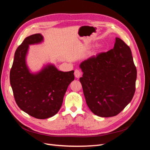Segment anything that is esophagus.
Listing matches in <instances>:
<instances>
[{
    "instance_id": "1",
    "label": "esophagus",
    "mask_w": 150,
    "mask_h": 150,
    "mask_svg": "<svg viewBox=\"0 0 150 150\" xmlns=\"http://www.w3.org/2000/svg\"><path fill=\"white\" fill-rule=\"evenodd\" d=\"M81 74H82V73H81V71L79 70V69H76L74 71V76H75L76 78H79V77L81 76Z\"/></svg>"
}]
</instances>
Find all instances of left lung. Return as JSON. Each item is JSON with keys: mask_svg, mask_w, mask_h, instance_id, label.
I'll use <instances>...</instances> for the list:
<instances>
[{"mask_svg": "<svg viewBox=\"0 0 150 150\" xmlns=\"http://www.w3.org/2000/svg\"><path fill=\"white\" fill-rule=\"evenodd\" d=\"M80 67L86 101L94 115L116 116L132 100L137 68L129 47L121 39L116 38L113 49L88 58Z\"/></svg>", "mask_w": 150, "mask_h": 150, "instance_id": "left-lung-1", "label": "left lung"}]
</instances>
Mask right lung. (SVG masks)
Instances as JSON below:
<instances>
[{"label":"right lung","mask_w":150,"mask_h":150,"mask_svg":"<svg viewBox=\"0 0 150 150\" xmlns=\"http://www.w3.org/2000/svg\"><path fill=\"white\" fill-rule=\"evenodd\" d=\"M43 37L35 34L27 37L16 49L10 71V83L17 106L38 119L57 114L68 86L74 79V71L62 72L48 65L38 74H31L25 64L29 44H38Z\"/></svg>","instance_id":"right-lung-1"}]
</instances>
